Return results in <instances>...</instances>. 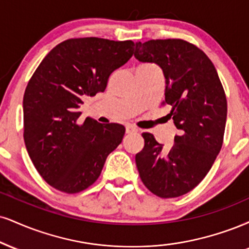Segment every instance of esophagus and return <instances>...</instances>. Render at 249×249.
<instances>
[{
    "label": "esophagus",
    "mask_w": 249,
    "mask_h": 249,
    "mask_svg": "<svg viewBox=\"0 0 249 249\" xmlns=\"http://www.w3.org/2000/svg\"><path fill=\"white\" fill-rule=\"evenodd\" d=\"M125 131H126V133H133V132H137L138 130L134 126H132V125H126Z\"/></svg>",
    "instance_id": "esophagus-1"
}]
</instances>
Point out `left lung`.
<instances>
[{
	"label": "left lung",
	"instance_id": "1",
	"mask_svg": "<svg viewBox=\"0 0 249 249\" xmlns=\"http://www.w3.org/2000/svg\"><path fill=\"white\" fill-rule=\"evenodd\" d=\"M136 59L160 66L166 79L163 104L178 130L173 146L163 149L145 132V146L136 155L140 178L161 198L189 193L211 169L223 146L227 101L208 55L182 39L136 43Z\"/></svg>",
	"mask_w": 249,
	"mask_h": 249
}]
</instances>
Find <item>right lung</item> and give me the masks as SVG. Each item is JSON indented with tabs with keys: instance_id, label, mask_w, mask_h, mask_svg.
Segmentation results:
<instances>
[{
	"instance_id": "obj_1",
	"label": "right lung",
	"mask_w": 249,
	"mask_h": 249,
	"mask_svg": "<svg viewBox=\"0 0 249 249\" xmlns=\"http://www.w3.org/2000/svg\"><path fill=\"white\" fill-rule=\"evenodd\" d=\"M132 40L67 39L43 59L23 98L24 142L40 176L56 190L76 194L101 175L125 127L92 118L80 124L86 96L106 90L110 74L133 55Z\"/></svg>"
}]
</instances>
